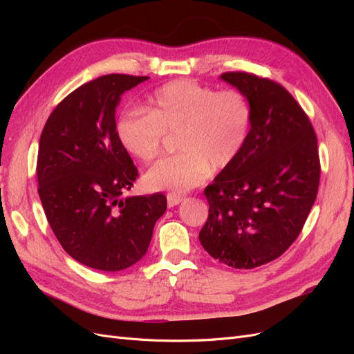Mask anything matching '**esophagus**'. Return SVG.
<instances>
[{
	"mask_svg": "<svg viewBox=\"0 0 354 354\" xmlns=\"http://www.w3.org/2000/svg\"><path fill=\"white\" fill-rule=\"evenodd\" d=\"M185 199H186L185 196H178V195H173V194H169V195L167 196V202H168V207H169V208H173V207L178 205V203H181V202H183Z\"/></svg>",
	"mask_w": 354,
	"mask_h": 354,
	"instance_id": "obj_1",
	"label": "esophagus"
}]
</instances>
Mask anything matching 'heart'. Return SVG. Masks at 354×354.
Returning a JSON list of instances; mask_svg holds the SVG:
<instances>
[{"instance_id": "heart-1", "label": "heart", "mask_w": 354, "mask_h": 354, "mask_svg": "<svg viewBox=\"0 0 354 354\" xmlns=\"http://www.w3.org/2000/svg\"><path fill=\"white\" fill-rule=\"evenodd\" d=\"M252 120V106L242 91L178 80L158 88L147 111L122 112L115 131L125 151L142 162L160 153L165 133H177L181 152L149 168L143 185L181 195L202 185L211 171L220 173L236 162L250 140Z\"/></svg>"}]
</instances>
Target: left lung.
<instances>
[{
  "label": "left lung",
  "mask_w": 354,
  "mask_h": 354,
  "mask_svg": "<svg viewBox=\"0 0 354 354\" xmlns=\"http://www.w3.org/2000/svg\"><path fill=\"white\" fill-rule=\"evenodd\" d=\"M223 81L248 97L250 140L236 162L214 178L205 194V251L233 269H254L281 257L301 232L317 196V138L301 106L281 84L246 72Z\"/></svg>",
  "instance_id": "1"
}]
</instances>
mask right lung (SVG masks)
I'll use <instances>...</instances> for the list:
<instances>
[{
  "label": "right lung",
  "instance_id": "1",
  "mask_svg": "<svg viewBox=\"0 0 354 354\" xmlns=\"http://www.w3.org/2000/svg\"><path fill=\"white\" fill-rule=\"evenodd\" d=\"M147 77L111 73L81 85L51 112L41 133L37 177L47 221L73 260L120 272L146 254L162 194L121 198L138 171L115 131L121 95Z\"/></svg>",
  "mask_w": 354,
  "mask_h": 354
}]
</instances>
